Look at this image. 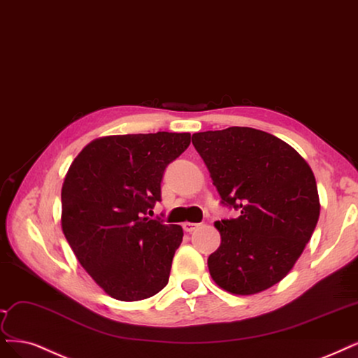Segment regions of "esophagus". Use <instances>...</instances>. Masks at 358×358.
I'll use <instances>...</instances> for the list:
<instances>
[{"label":"esophagus","mask_w":358,"mask_h":358,"mask_svg":"<svg viewBox=\"0 0 358 358\" xmlns=\"http://www.w3.org/2000/svg\"><path fill=\"white\" fill-rule=\"evenodd\" d=\"M182 227H183L185 231L191 234V232H194L196 228L200 227V224H194V222H185V224H183Z\"/></svg>","instance_id":"34e87169"}]
</instances>
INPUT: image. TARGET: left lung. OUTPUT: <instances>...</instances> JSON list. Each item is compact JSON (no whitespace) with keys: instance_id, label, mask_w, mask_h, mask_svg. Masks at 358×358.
<instances>
[{"instance_id":"8db88e82","label":"left lung","mask_w":358,"mask_h":358,"mask_svg":"<svg viewBox=\"0 0 358 358\" xmlns=\"http://www.w3.org/2000/svg\"><path fill=\"white\" fill-rule=\"evenodd\" d=\"M222 204L236 219L217 220L219 249L207 265L216 285L255 294L285 278L310 241L320 216L311 167L290 145L250 127L192 134Z\"/></svg>"}]
</instances>
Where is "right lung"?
<instances>
[{"label":"right lung","mask_w":358,"mask_h":358,"mask_svg":"<svg viewBox=\"0 0 358 358\" xmlns=\"http://www.w3.org/2000/svg\"><path fill=\"white\" fill-rule=\"evenodd\" d=\"M189 133L118 134L90 142L62 187V231L81 266L114 299L154 296L169 282L179 225L148 217L162 201L166 167Z\"/></svg>","instance_id":"right-lung-1"}]
</instances>
